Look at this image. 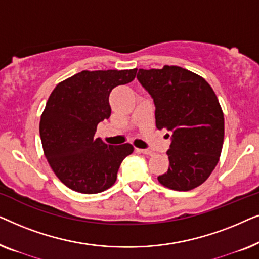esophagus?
Wrapping results in <instances>:
<instances>
[{
	"instance_id": "1",
	"label": "esophagus",
	"mask_w": 259,
	"mask_h": 259,
	"mask_svg": "<svg viewBox=\"0 0 259 259\" xmlns=\"http://www.w3.org/2000/svg\"><path fill=\"white\" fill-rule=\"evenodd\" d=\"M137 152H139V153H143V154H146V155L153 154V152H152L151 150H144V148H137Z\"/></svg>"
}]
</instances>
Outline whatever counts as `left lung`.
I'll return each instance as SVG.
<instances>
[{"mask_svg":"<svg viewBox=\"0 0 259 259\" xmlns=\"http://www.w3.org/2000/svg\"><path fill=\"white\" fill-rule=\"evenodd\" d=\"M137 77L153 98L157 128L172 132L169 167L159 183L175 191L200 186L217 166L224 143V114L214 91L179 66L139 69Z\"/></svg>","mask_w":259,"mask_h":259,"instance_id":"obj_1","label":"left lung"}]
</instances>
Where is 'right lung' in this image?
<instances>
[{
  "label": "right lung",
  "instance_id": "obj_1",
  "mask_svg": "<svg viewBox=\"0 0 259 259\" xmlns=\"http://www.w3.org/2000/svg\"><path fill=\"white\" fill-rule=\"evenodd\" d=\"M134 69L82 70L61 81L40 119L44 153L53 172L70 190L84 194L111 187L131 144L112 146L95 138L98 123L111 115L109 93L137 75Z\"/></svg>",
  "mask_w": 259,
  "mask_h": 259
}]
</instances>
